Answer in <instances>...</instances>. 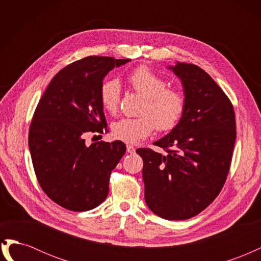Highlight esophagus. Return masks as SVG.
Segmentation results:
<instances>
[{
	"instance_id": "obj_1",
	"label": "esophagus",
	"mask_w": 261,
	"mask_h": 261,
	"mask_svg": "<svg viewBox=\"0 0 261 261\" xmlns=\"http://www.w3.org/2000/svg\"><path fill=\"white\" fill-rule=\"evenodd\" d=\"M126 149H127V152L128 153H134V152H135V147H134V146H130V145H127V147H126Z\"/></svg>"
}]
</instances>
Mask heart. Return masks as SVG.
I'll return each mask as SVG.
<instances>
[{"label": "heart", "mask_w": 261, "mask_h": 261, "mask_svg": "<svg viewBox=\"0 0 261 261\" xmlns=\"http://www.w3.org/2000/svg\"><path fill=\"white\" fill-rule=\"evenodd\" d=\"M134 91L144 98L138 117H123L112 124L114 139L126 144H137L147 138L155 127L159 132L175 128L185 112L184 94L148 66H139L128 75ZM100 103L105 111L115 114L121 99V87L117 81L108 80L100 86Z\"/></svg>", "instance_id": "b5f03b06"}]
</instances>
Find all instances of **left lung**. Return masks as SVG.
I'll return each instance as SVG.
<instances>
[{"label":"left lung","mask_w":261,"mask_h":261,"mask_svg":"<svg viewBox=\"0 0 261 261\" xmlns=\"http://www.w3.org/2000/svg\"><path fill=\"white\" fill-rule=\"evenodd\" d=\"M184 87L186 107L181 120L154 143L167 154L137 149L143 158L145 200L167 220L198 215L216 199L230 171L236 139L230 99L202 68L187 63L170 67Z\"/></svg>","instance_id":"left-lung-1"}]
</instances>
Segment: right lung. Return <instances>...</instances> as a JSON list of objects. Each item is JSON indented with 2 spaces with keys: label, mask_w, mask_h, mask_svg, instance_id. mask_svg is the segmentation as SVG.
<instances>
[{
  "label": "right lung",
  "mask_w": 261,
  "mask_h": 261,
  "mask_svg": "<svg viewBox=\"0 0 261 261\" xmlns=\"http://www.w3.org/2000/svg\"><path fill=\"white\" fill-rule=\"evenodd\" d=\"M130 60L87 57L55 75L35 110L29 149L42 191L59 206L87 211L103 202L112 171L126 151L120 140L86 146L88 133L103 134L99 99L106 75Z\"/></svg>",
  "instance_id": "right-lung-1"
}]
</instances>
